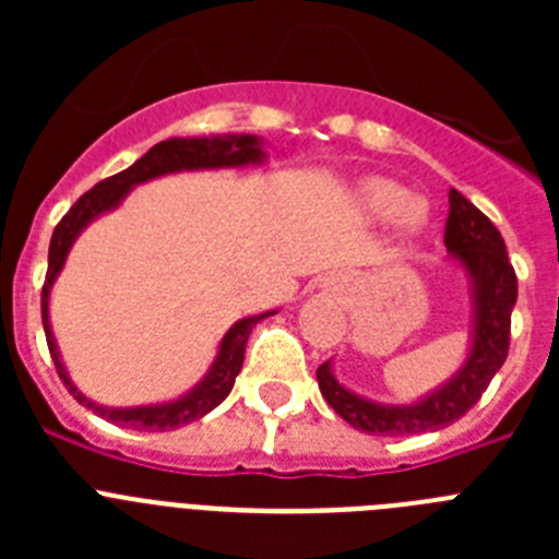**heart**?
Returning <instances> with one entry per match:
<instances>
[{
  "label": "heart",
  "instance_id": "b5f03b06",
  "mask_svg": "<svg viewBox=\"0 0 559 559\" xmlns=\"http://www.w3.org/2000/svg\"><path fill=\"white\" fill-rule=\"evenodd\" d=\"M360 204L378 221H400V226L414 235L426 226V206L414 201L412 190L397 181L372 179L360 190Z\"/></svg>",
  "mask_w": 559,
  "mask_h": 559
}]
</instances>
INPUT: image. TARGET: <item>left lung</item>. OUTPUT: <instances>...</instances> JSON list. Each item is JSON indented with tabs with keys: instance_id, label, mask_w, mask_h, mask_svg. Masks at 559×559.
<instances>
[{
	"instance_id": "left-lung-1",
	"label": "left lung",
	"mask_w": 559,
	"mask_h": 559,
	"mask_svg": "<svg viewBox=\"0 0 559 559\" xmlns=\"http://www.w3.org/2000/svg\"><path fill=\"white\" fill-rule=\"evenodd\" d=\"M451 212L445 221V246L453 260L462 263L473 283V347L456 378L412 406H383L372 403L333 378L330 360L316 369L319 389L333 412L353 428L374 437H403V433L439 431L476 406L490 386L492 374L503 367L510 353L512 308L518 299V276L512 269L501 231L481 210L464 199L459 190L448 195Z\"/></svg>"
}]
</instances>
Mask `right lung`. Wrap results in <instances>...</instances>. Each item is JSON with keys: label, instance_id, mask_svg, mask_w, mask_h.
<instances>
[{"label": "right lung", "instance_id": "add662e5", "mask_svg": "<svg viewBox=\"0 0 559 559\" xmlns=\"http://www.w3.org/2000/svg\"><path fill=\"white\" fill-rule=\"evenodd\" d=\"M265 153L260 151V140L249 136V133H231V136H212V140H165L159 145H153L151 151L142 156V159L133 162L128 170L117 173V176H108L100 185H95L88 192H83L81 199L72 204V210L58 221L56 231H52V240H49V265H47V280H44L41 288V322L44 333H47V347L52 360H56L58 378L63 380V386L69 389V394L83 403L86 408H92L95 414L106 417L108 423H117L122 428H133V431H173V428H181L187 423H195L204 414H210L212 408L224 403L226 394L235 386V378L243 367V353L246 341H249L251 328H254L260 319L265 316H249V319H240L237 324H231L229 333L221 341L218 355H215V364L210 367V372L204 374L199 386L190 389L185 397L173 400V403H159V406H136V408H106L92 403L88 397H83L78 392V386L69 380L67 369L61 364V355H58V344L52 338V330H49V288L56 283L58 271L63 269V260H67L69 249L75 243V237L81 235L83 226L88 221H95L103 212L114 210L128 195V190L142 181H151L156 176H165V173H179V170H204V167H243L254 165V162H263Z\"/></svg>", "mask_w": 559, "mask_h": 559}]
</instances>
